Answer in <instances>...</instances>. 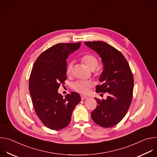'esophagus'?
Instances as JSON below:
<instances>
[{"mask_svg":"<svg viewBox=\"0 0 157 157\" xmlns=\"http://www.w3.org/2000/svg\"><path fill=\"white\" fill-rule=\"evenodd\" d=\"M81 99H82V100H84V99H86L87 98V96H86L81 95Z\"/></svg>","mask_w":157,"mask_h":157,"instance_id":"34e87169","label":"esophagus"}]
</instances>
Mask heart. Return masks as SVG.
Here are the masks:
<instances>
[{"label":"heart","mask_w":157,"mask_h":157,"mask_svg":"<svg viewBox=\"0 0 157 157\" xmlns=\"http://www.w3.org/2000/svg\"><path fill=\"white\" fill-rule=\"evenodd\" d=\"M81 61L91 70H94L96 69L99 63L96 56L92 54H86L83 55L81 57ZM73 62H70L67 65L66 71L67 75H70L71 73L73 70ZM92 86L93 84L90 81H78L73 84V87L74 90L78 93L83 94H87L90 91V89Z\"/></svg>","instance_id":"1"}]
</instances>
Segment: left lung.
I'll list each match as a JSON object with an SVG mask.
<instances>
[{
    "label": "left lung",
    "instance_id": "1",
    "mask_svg": "<svg viewBox=\"0 0 157 157\" xmlns=\"http://www.w3.org/2000/svg\"><path fill=\"white\" fill-rule=\"evenodd\" d=\"M85 44L99 55L103 63L104 70L99 78L102 84L97 86L96 92L109 94L106 99L95 98L98 104L91 113V118L102 127H112L122 120L130 105L133 74L124 55L114 47L101 41Z\"/></svg>",
    "mask_w": 157,
    "mask_h": 157
}]
</instances>
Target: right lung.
I'll use <instances>...</instances> for the list:
<instances>
[{"instance_id": "add662e5", "label": "right lung", "mask_w": 157, "mask_h": 157, "mask_svg": "<svg viewBox=\"0 0 157 157\" xmlns=\"http://www.w3.org/2000/svg\"><path fill=\"white\" fill-rule=\"evenodd\" d=\"M81 43H58L43 52L35 61L29 79V91L38 118L48 128L58 130L68 125L73 111L81 101L78 93L65 98L58 94L66 80V59Z\"/></svg>"}]
</instances>
